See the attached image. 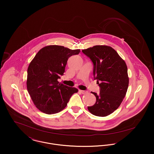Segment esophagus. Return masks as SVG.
<instances>
[{
	"label": "esophagus",
	"instance_id": "esophagus-1",
	"mask_svg": "<svg viewBox=\"0 0 154 154\" xmlns=\"http://www.w3.org/2000/svg\"><path fill=\"white\" fill-rule=\"evenodd\" d=\"M79 92L82 94H87L88 93V91H84V90H79Z\"/></svg>",
	"mask_w": 154,
	"mask_h": 154
}]
</instances>
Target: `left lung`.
<instances>
[{
	"instance_id": "obj_1",
	"label": "left lung",
	"mask_w": 154,
	"mask_h": 154,
	"mask_svg": "<svg viewBox=\"0 0 154 154\" xmlns=\"http://www.w3.org/2000/svg\"><path fill=\"white\" fill-rule=\"evenodd\" d=\"M93 64V75L100 94L92 92L96 102L88 109L93 115L105 117L118 109L129 86L128 67L117 51L110 46L95 45L82 50Z\"/></svg>"
}]
</instances>
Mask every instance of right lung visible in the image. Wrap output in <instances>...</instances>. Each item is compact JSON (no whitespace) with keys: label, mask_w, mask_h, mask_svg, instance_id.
<instances>
[{"label":"right lung","mask_w":154,"mask_h":154,"mask_svg":"<svg viewBox=\"0 0 154 154\" xmlns=\"http://www.w3.org/2000/svg\"><path fill=\"white\" fill-rule=\"evenodd\" d=\"M80 50L61 45L42 48L30 63L27 70L28 92L36 107L47 114L63 110L70 97L78 89L58 82L63 76L68 59Z\"/></svg>","instance_id":"add662e5"}]
</instances>
